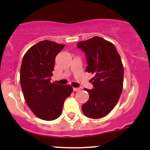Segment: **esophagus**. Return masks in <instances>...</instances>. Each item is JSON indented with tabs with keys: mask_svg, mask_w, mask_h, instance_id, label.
<instances>
[{
	"mask_svg": "<svg viewBox=\"0 0 150 150\" xmlns=\"http://www.w3.org/2000/svg\"><path fill=\"white\" fill-rule=\"evenodd\" d=\"M80 90V88H75V87H74L73 88V91L74 92H77V91Z\"/></svg>",
	"mask_w": 150,
	"mask_h": 150,
	"instance_id": "1",
	"label": "esophagus"
}]
</instances>
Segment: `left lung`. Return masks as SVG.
I'll return each instance as SVG.
<instances>
[{
    "instance_id": "left-lung-1",
    "label": "left lung",
    "mask_w": 150,
    "mask_h": 150,
    "mask_svg": "<svg viewBox=\"0 0 150 150\" xmlns=\"http://www.w3.org/2000/svg\"><path fill=\"white\" fill-rule=\"evenodd\" d=\"M85 53L88 65L86 71L94 74V88H85L89 100L82 105L83 113L88 118H101L115 107L123 85V66L121 58L112 43L99 37L77 43Z\"/></svg>"
}]
</instances>
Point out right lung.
Wrapping results in <instances>:
<instances>
[{
  "label": "right lung",
  "instance_id": "add662e5",
  "mask_svg": "<svg viewBox=\"0 0 150 150\" xmlns=\"http://www.w3.org/2000/svg\"><path fill=\"white\" fill-rule=\"evenodd\" d=\"M65 45L51 41L39 42L24 56L20 68V85L24 97L36 116L53 120L61 116L63 103L73 92L69 85L51 82L55 58Z\"/></svg>",
  "mask_w": 150,
  "mask_h": 150
}]
</instances>
